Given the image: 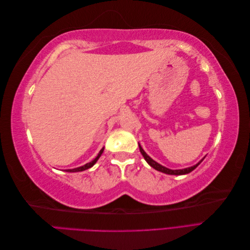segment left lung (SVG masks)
I'll return each instance as SVG.
<instances>
[{"mask_svg":"<svg viewBox=\"0 0 250 250\" xmlns=\"http://www.w3.org/2000/svg\"><path fill=\"white\" fill-rule=\"evenodd\" d=\"M139 147H140V151H141L142 155L144 156V158H145V161L151 166V167L154 168V169L157 170V171H160V172H163V173H166V174H170V175H184V174L190 173V172H192L194 169L197 168L198 166L200 165V163L203 161V158H202L201 162H199L197 165H195V166H193V167H190V168H186V169H183V170H171V169H168V168L164 167V166H162V165H160L158 163H156L155 161H153L152 158H151L149 155H147V153L145 152V151L143 150V148L141 147L140 144H139Z\"/></svg>","mask_w":250,"mask_h":250,"instance_id":"obj_1","label":"left lung"}]
</instances>
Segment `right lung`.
Returning a JSON list of instances; mask_svg holds the SVG:
<instances>
[{
    "label": "right lung",
    "instance_id": "obj_1",
    "mask_svg": "<svg viewBox=\"0 0 250 250\" xmlns=\"http://www.w3.org/2000/svg\"><path fill=\"white\" fill-rule=\"evenodd\" d=\"M103 150H104V147L100 150V152L98 153V155H97V157L95 158L94 161H92L90 163H87L86 165H84V166H82V167H79V168H75V169H71V170H66V172H80V171H84V170H87V169H89V168H92L93 166L96 164V162L99 160V157L101 156V154L103 153Z\"/></svg>",
    "mask_w": 250,
    "mask_h": 250
}]
</instances>
